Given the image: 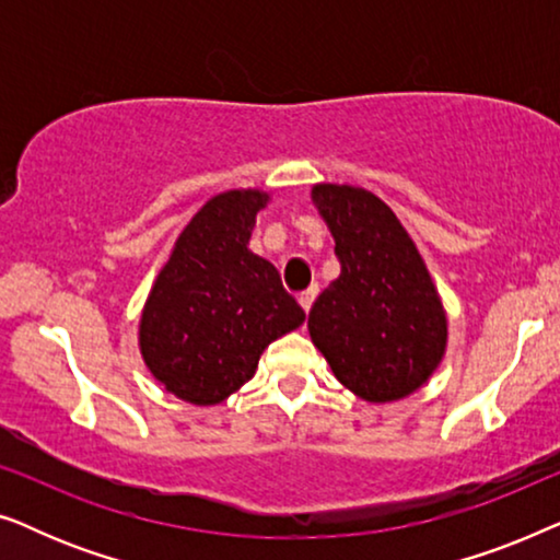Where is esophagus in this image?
<instances>
[{
	"label": "esophagus",
	"mask_w": 560,
	"mask_h": 560,
	"mask_svg": "<svg viewBox=\"0 0 560 560\" xmlns=\"http://www.w3.org/2000/svg\"><path fill=\"white\" fill-rule=\"evenodd\" d=\"M316 295H318V288H316V285L308 288V290H305V293L298 295V303H301V308H303L305 313L311 311V305H313V301H316Z\"/></svg>",
	"instance_id": "1"
}]
</instances>
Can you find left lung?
<instances>
[{"mask_svg":"<svg viewBox=\"0 0 560 560\" xmlns=\"http://www.w3.org/2000/svg\"><path fill=\"white\" fill-rule=\"evenodd\" d=\"M336 242L341 275L308 313L311 341L343 387L366 402L402 400L446 354L448 320L416 242L370 190H311Z\"/></svg>","mask_w":560,"mask_h":560,"instance_id":"8db88e82","label":"left lung"}]
</instances>
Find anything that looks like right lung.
<instances>
[{
  "mask_svg": "<svg viewBox=\"0 0 560 560\" xmlns=\"http://www.w3.org/2000/svg\"><path fill=\"white\" fill-rule=\"evenodd\" d=\"M270 194L226 190L188 221L152 282L140 351L152 377L190 405H219L255 377L262 351L305 313L247 244Z\"/></svg>",
  "mask_w": 560,
  "mask_h": 560,
  "instance_id": "1",
  "label": "right lung"
}]
</instances>
